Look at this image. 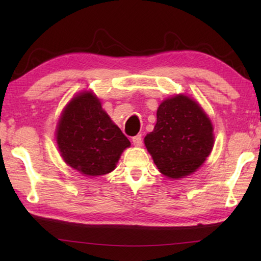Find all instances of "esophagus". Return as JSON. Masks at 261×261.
I'll return each mask as SVG.
<instances>
[{
	"label": "esophagus",
	"instance_id": "34e87169",
	"mask_svg": "<svg viewBox=\"0 0 261 261\" xmlns=\"http://www.w3.org/2000/svg\"><path fill=\"white\" fill-rule=\"evenodd\" d=\"M132 143H134L135 146L139 147L143 144V138H141V135H137L135 137H132Z\"/></svg>",
	"mask_w": 261,
	"mask_h": 261
}]
</instances>
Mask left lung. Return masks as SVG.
<instances>
[{"label":"left lung","instance_id":"8db88e82","mask_svg":"<svg viewBox=\"0 0 261 261\" xmlns=\"http://www.w3.org/2000/svg\"><path fill=\"white\" fill-rule=\"evenodd\" d=\"M144 141L160 173L180 178L194 173L211 154L213 125L199 103L178 94L159 106L156 124Z\"/></svg>","mask_w":261,"mask_h":261}]
</instances>
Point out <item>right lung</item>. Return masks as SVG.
Listing matches in <instances>:
<instances>
[{
  "label": "right lung",
  "mask_w": 261,
  "mask_h": 261,
  "mask_svg": "<svg viewBox=\"0 0 261 261\" xmlns=\"http://www.w3.org/2000/svg\"><path fill=\"white\" fill-rule=\"evenodd\" d=\"M56 141L64 162L86 176L113 171L122 152L131 145L91 91L79 93L64 108Z\"/></svg>",
  "instance_id": "add662e5"
}]
</instances>
